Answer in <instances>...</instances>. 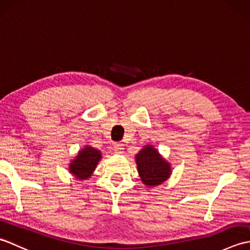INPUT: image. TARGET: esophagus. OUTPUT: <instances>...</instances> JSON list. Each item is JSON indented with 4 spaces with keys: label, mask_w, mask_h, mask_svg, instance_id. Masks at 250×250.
Returning a JSON list of instances; mask_svg holds the SVG:
<instances>
[{
    "label": "esophagus",
    "mask_w": 250,
    "mask_h": 250,
    "mask_svg": "<svg viewBox=\"0 0 250 250\" xmlns=\"http://www.w3.org/2000/svg\"><path fill=\"white\" fill-rule=\"evenodd\" d=\"M124 145L122 144H115L114 145V151L116 152V153H122L124 152Z\"/></svg>",
    "instance_id": "1"
}]
</instances>
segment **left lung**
Returning a JSON list of instances; mask_svg holds the SVG:
<instances>
[{
	"mask_svg": "<svg viewBox=\"0 0 250 250\" xmlns=\"http://www.w3.org/2000/svg\"><path fill=\"white\" fill-rule=\"evenodd\" d=\"M136 164L143 183L147 186L162 184L171 173L168 163L151 146H147L136 155Z\"/></svg>",
	"mask_w": 250,
	"mask_h": 250,
	"instance_id": "left-lung-1",
	"label": "left lung"
}]
</instances>
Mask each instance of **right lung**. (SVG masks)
<instances>
[{
  "mask_svg": "<svg viewBox=\"0 0 250 250\" xmlns=\"http://www.w3.org/2000/svg\"><path fill=\"white\" fill-rule=\"evenodd\" d=\"M101 159V152L92 147H86L78 153L70 166V172L79 179L88 178Z\"/></svg>",
  "mask_w": 250,
  "mask_h": 250,
  "instance_id": "1",
  "label": "right lung"
}]
</instances>
